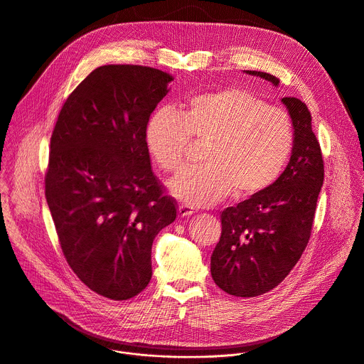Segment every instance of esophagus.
<instances>
[{
  "instance_id": "esophagus-1",
  "label": "esophagus",
  "mask_w": 364,
  "mask_h": 364,
  "mask_svg": "<svg viewBox=\"0 0 364 364\" xmlns=\"http://www.w3.org/2000/svg\"><path fill=\"white\" fill-rule=\"evenodd\" d=\"M177 213H178V217H187V215H191L194 213V208L190 207V205L181 204V205H178Z\"/></svg>"
}]
</instances>
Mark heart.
I'll use <instances>...</instances> for the list:
<instances>
[{
	"label": "heart",
	"instance_id": "b5f03b06",
	"mask_svg": "<svg viewBox=\"0 0 364 364\" xmlns=\"http://www.w3.org/2000/svg\"><path fill=\"white\" fill-rule=\"evenodd\" d=\"M191 137L207 140L204 164L183 170L168 184L191 205L218 203L232 191L237 198L266 191L280 177L294 144L289 112L240 87L197 94L180 112L160 108L144 132L151 159L167 173L181 168Z\"/></svg>",
	"mask_w": 364,
	"mask_h": 364
}]
</instances>
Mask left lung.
Masks as SVG:
<instances>
[{
	"label": "left lung",
	"mask_w": 364,
	"mask_h": 364,
	"mask_svg": "<svg viewBox=\"0 0 364 364\" xmlns=\"http://www.w3.org/2000/svg\"><path fill=\"white\" fill-rule=\"evenodd\" d=\"M274 85L280 80L246 71ZM294 144L290 161L266 191L221 211V237L211 255L214 283L235 297H256L279 286L300 260L311 234L324 180L311 114L296 97H284Z\"/></svg>",
	"instance_id": "1"
}]
</instances>
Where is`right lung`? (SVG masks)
<instances>
[{
	"label": "right lung",
	"instance_id": "obj_1",
	"mask_svg": "<svg viewBox=\"0 0 364 364\" xmlns=\"http://www.w3.org/2000/svg\"><path fill=\"white\" fill-rule=\"evenodd\" d=\"M171 81L151 67H98L68 95L51 136L46 198L61 250L77 277L111 300L147 287L153 241L177 217L144 141Z\"/></svg>",
	"mask_w": 364,
	"mask_h": 364
}]
</instances>
